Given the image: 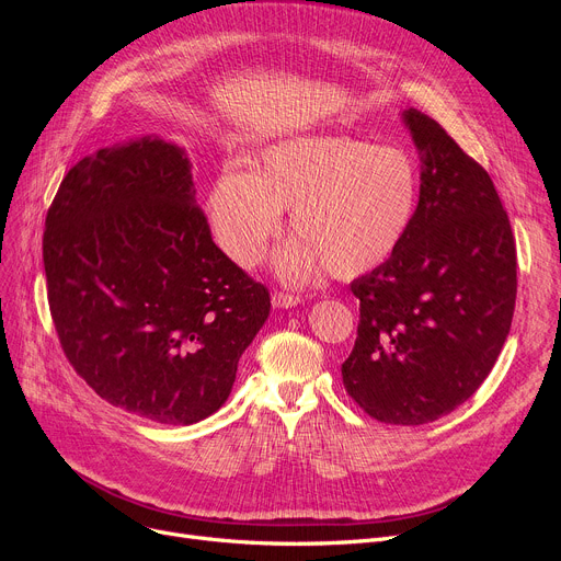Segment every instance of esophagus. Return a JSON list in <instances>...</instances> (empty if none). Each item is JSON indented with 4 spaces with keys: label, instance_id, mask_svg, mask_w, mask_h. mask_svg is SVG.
Segmentation results:
<instances>
[{
    "label": "esophagus",
    "instance_id": "esophagus-1",
    "mask_svg": "<svg viewBox=\"0 0 561 561\" xmlns=\"http://www.w3.org/2000/svg\"><path fill=\"white\" fill-rule=\"evenodd\" d=\"M302 302L300 296H296V293H284V290H275L273 296V305L279 307V309H288V307H298Z\"/></svg>",
    "mask_w": 561,
    "mask_h": 561
}]
</instances>
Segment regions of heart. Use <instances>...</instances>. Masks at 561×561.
<instances>
[{
	"label": "heart",
	"mask_w": 561,
	"mask_h": 561,
	"mask_svg": "<svg viewBox=\"0 0 561 561\" xmlns=\"http://www.w3.org/2000/svg\"><path fill=\"white\" fill-rule=\"evenodd\" d=\"M419 199L421 174L404 150L311 136L268 147L250 172H220L206 211L220 248L252 268L290 209L298 239L279 252L277 271L300 284L322 268L352 279L391 261L416 220Z\"/></svg>",
	"instance_id": "heart-1"
}]
</instances>
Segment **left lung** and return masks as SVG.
<instances>
[{
    "label": "left lung",
    "mask_w": 561,
    "mask_h": 561,
    "mask_svg": "<svg viewBox=\"0 0 561 561\" xmlns=\"http://www.w3.org/2000/svg\"><path fill=\"white\" fill-rule=\"evenodd\" d=\"M402 121L423 161L419 211L396 256L350 286L359 328L341 375L370 419L423 425L473 396L503 350L516 243L489 172L425 113Z\"/></svg>",
    "instance_id": "obj_1"
}]
</instances>
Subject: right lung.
<instances>
[{
    "label": "right lung",
    "instance_id": "add662e5",
    "mask_svg": "<svg viewBox=\"0 0 561 561\" xmlns=\"http://www.w3.org/2000/svg\"><path fill=\"white\" fill-rule=\"evenodd\" d=\"M68 362L140 419L193 425L231 393L271 293L211 239L182 147L145 136L68 170L43 233Z\"/></svg>",
    "mask_w": 561,
    "mask_h": 561
}]
</instances>
